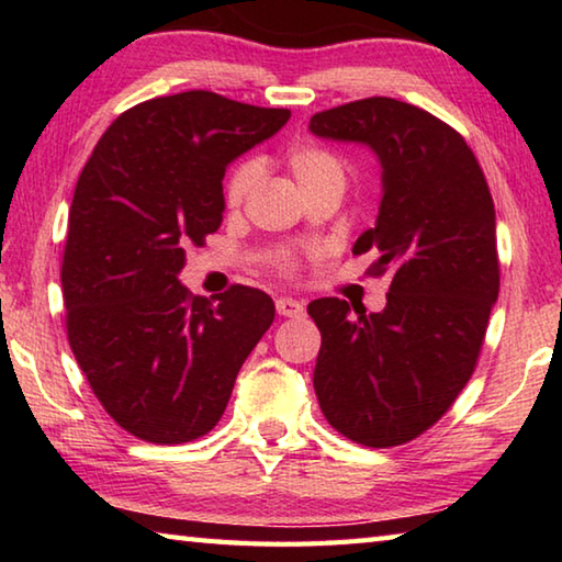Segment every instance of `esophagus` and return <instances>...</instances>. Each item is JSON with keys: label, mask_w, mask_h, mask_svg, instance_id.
Returning a JSON list of instances; mask_svg holds the SVG:
<instances>
[{"label": "esophagus", "mask_w": 562, "mask_h": 562, "mask_svg": "<svg viewBox=\"0 0 562 562\" xmlns=\"http://www.w3.org/2000/svg\"><path fill=\"white\" fill-rule=\"evenodd\" d=\"M274 307H278V315H282V317H302L304 315V304L302 302H297V300H292V297H280L278 302H274Z\"/></svg>", "instance_id": "1"}]
</instances>
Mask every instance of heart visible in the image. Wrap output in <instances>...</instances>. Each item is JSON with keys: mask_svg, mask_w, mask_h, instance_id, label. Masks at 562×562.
<instances>
[{"mask_svg": "<svg viewBox=\"0 0 562 562\" xmlns=\"http://www.w3.org/2000/svg\"><path fill=\"white\" fill-rule=\"evenodd\" d=\"M284 166L290 168V173L297 180L302 193L312 198L325 190H335L341 195V190L347 186V164L337 150H331L315 140H300V144L290 146L284 150ZM262 168L255 158H243L227 170L225 183H223V201L227 207H240L247 198L252 195V190L260 186ZM274 268L284 274H292L297 268V255L292 250H274L272 255Z\"/></svg>", "mask_w": 562, "mask_h": 562, "instance_id": "1", "label": "heart"}]
</instances>
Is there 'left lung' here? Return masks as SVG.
<instances>
[{"label": "left lung", "mask_w": 562, "mask_h": 562, "mask_svg": "<svg viewBox=\"0 0 562 562\" xmlns=\"http://www.w3.org/2000/svg\"><path fill=\"white\" fill-rule=\"evenodd\" d=\"M310 131L376 154L382 205L351 252H376L367 272L392 278L382 312L310 302L315 394L349 441L402 446L449 412L479 361L501 288L491 190L461 133L412 103L351 101L315 113Z\"/></svg>", "instance_id": "1"}]
</instances>
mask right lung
Listing matches in <instances>:
<instances>
[{
    "instance_id": "1",
    "label": "right lung",
    "mask_w": 562,
    "mask_h": 562,
    "mask_svg": "<svg viewBox=\"0 0 562 562\" xmlns=\"http://www.w3.org/2000/svg\"><path fill=\"white\" fill-rule=\"evenodd\" d=\"M288 119L213 91L150 99L111 123L81 170L61 262L66 335L91 392L136 439L211 431L272 325L262 290L233 284L211 302L178 272L186 247L223 223L227 164Z\"/></svg>"
}]
</instances>
